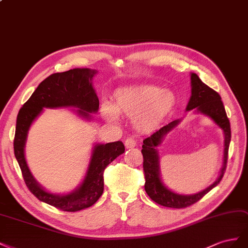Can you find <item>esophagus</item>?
I'll return each mask as SVG.
<instances>
[{
  "label": "esophagus",
  "instance_id": "esophagus-1",
  "mask_svg": "<svg viewBox=\"0 0 248 248\" xmlns=\"http://www.w3.org/2000/svg\"><path fill=\"white\" fill-rule=\"evenodd\" d=\"M136 144H137V141L134 137L126 138L125 141H124V146L126 148H133V147L136 146Z\"/></svg>",
  "mask_w": 248,
  "mask_h": 248
}]
</instances>
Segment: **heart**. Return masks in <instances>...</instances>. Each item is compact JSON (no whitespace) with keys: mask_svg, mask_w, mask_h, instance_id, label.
<instances>
[{"mask_svg":"<svg viewBox=\"0 0 248 248\" xmlns=\"http://www.w3.org/2000/svg\"><path fill=\"white\" fill-rule=\"evenodd\" d=\"M175 104L176 96L171 90L141 85L116 90L113 106L104 104L102 113L108 122H115L116 115L134 118L135 128L147 133L164 122Z\"/></svg>","mask_w":248,"mask_h":248,"instance_id":"heart-1","label":"heart"}]
</instances>
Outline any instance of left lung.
Instances as JSON below:
<instances>
[{
	"label": "left lung",
	"mask_w": 248,
	"mask_h": 248,
	"mask_svg": "<svg viewBox=\"0 0 248 248\" xmlns=\"http://www.w3.org/2000/svg\"><path fill=\"white\" fill-rule=\"evenodd\" d=\"M191 80V96L186 107V111L201 113L208 116L214 124L222 130L224 136V150H223V162L222 167L217 180L202 191L195 194H180L173 192L162 181L160 169V155L158 146L163 142L164 137L169 132L176 128L182 122L181 119L173 120L168 124L164 125L159 131L154 133L151 137L143 140V145L141 153L143 155V170L145 175L144 189L147 195L161 206L181 209L186 208L191 204L199 202L202 196L206 195L209 191L216 187L221 181L224 174L226 163H228V153L231 142V125L230 120L226 116L225 109L221 97L215 90L210 88L208 85L202 83L200 77L194 73L190 74Z\"/></svg>",
	"instance_id": "obj_1"
}]
</instances>
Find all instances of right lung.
Returning <instances> with one entry per match:
<instances>
[{
  "instance_id": "obj_1",
  "label": "right lung",
  "mask_w": 248,
  "mask_h": 248,
  "mask_svg": "<svg viewBox=\"0 0 248 248\" xmlns=\"http://www.w3.org/2000/svg\"><path fill=\"white\" fill-rule=\"evenodd\" d=\"M97 72L90 68H74L64 73L53 74L42 81L31 97L20 108L17 118L13 147L26 185L41 202L66 212H77L93 206L104 191V170L113 160L124 153L122 141L95 143L84 180L72 192L56 194L46 190L35 180L27 164L25 147L30 126L44 108H75L76 114L91 120V113L98 110V97L93 85Z\"/></svg>"
}]
</instances>
